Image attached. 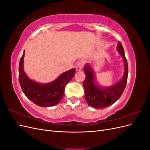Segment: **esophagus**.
Listing matches in <instances>:
<instances>
[{
    "label": "esophagus",
    "mask_w": 150,
    "mask_h": 150,
    "mask_svg": "<svg viewBox=\"0 0 150 150\" xmlns=\"http://www.w3.org/2000/svg\"><path fill=\"white\" fill-rule=\"evenodd\" d=\"M84 64H85V61L84 60L79 61L78 62V64H77V65H76V70L77 71H80V70L82 69V68L83 67Z\"/></svg>",
    "instance_id": "1"
}]
</instances>
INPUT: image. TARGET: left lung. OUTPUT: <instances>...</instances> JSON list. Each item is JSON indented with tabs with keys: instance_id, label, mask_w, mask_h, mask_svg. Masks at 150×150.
<instances>
[{
	"instance_id": "left-lung-1",
	"label": "left lung",
	"mask_w": 150,
	"mask_h": 150,
	"mask_svg": "<svg viewBox=\"0 0 150 150\" xmlns=\"http://www.w3.org/2000/svg\"><path fill=\"white\" fill-rule=\"evenodd\" d=\"M117 48L124 59L125 73L120 82L111 87L104 89L98 88L95 85L94 73L91 66L86 64L84 67V73L86 76L83 82L85 98L89 105L94 108H106L115 103L121 97L126 88L128 73V62L124 49L120 42L117 44Z\"/></svg>"
}]
</instances>
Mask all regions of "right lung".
I'll list each match as a JSON object with an SVG mask.
<instances>
[{
  "instance_id": "right-lung-1",
  "label": "right lung",
  "mask_w": 150,
  "mask_h": 150,
  "mask_svg": "<svg viewBox=\"0 0 150 150\" xmlns=\"http://www.w3.org/2000/svg\"><path fill=\"white\" fill-rule=\"evenodd\" d=\"M24 57V51L19 66V81L24 94L39 106H52L59 103L64 95L66 84L74 76L75 68L64 72L53 82L46 84H39L25 76L23 69Z\"/></svg>"
}]
</instances>
